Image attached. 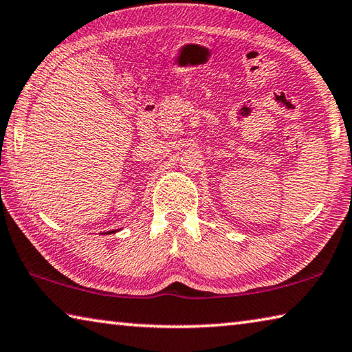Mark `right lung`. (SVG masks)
Returning a JSON list of instances; mask_svg holds the SVG:
<instances>
[{
  "instance_id": "obj_1",
  "label": "right lung",
  "mask_w": 352,
  "mask_h": 352,
  "mask_svg": "<svg viewBox=\"0 0 352 352\" xmlns=\"http://www.w3.org/2000/svg\"><path fill=\"white\" fill-rule=\"evenodd\" d=\"M109 233H113V231H109Z\"/></svg>"
}]
</instances>
